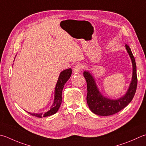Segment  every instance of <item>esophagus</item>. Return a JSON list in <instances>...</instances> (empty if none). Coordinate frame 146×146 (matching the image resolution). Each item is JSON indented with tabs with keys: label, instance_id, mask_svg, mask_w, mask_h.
<instances>
[{
	"label": "esophagus",
	"instance_id": "esophagus-1",
	"mask_svg": "<svg viewBox=\"0 0 146 146\" xmlns=\"http://www.w3.org/2000/svg\"><path fill=\"white\" fill-rule=\"evenodd\" d=\"M83 66L81 64H77L75 65L73 68V71L74 72H80L81 70H83Z\"/></svg>",
	"mask_w": 146,
	"mask_h": 146
}]
</instances>
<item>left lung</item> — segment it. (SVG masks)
<instances>
[{"label":"left lung","instance_id":"8db88e82","mask_svg":"<svg viewBox=\"0 0 146 146\" xmlns=\"http://www.w3.org/2000/svg\"><path fill=\"white\" fill-rule=\"evenodd\" d=\"M125 47L132 59L133 75L130 87L126 94L122 98L117 100H111L104 98L99 92L96 82L91 74L87 71H85L84 73V76L86 80L87 85V104L90 110L96 115L99 116H110L119 112L132 101L135 95L137 85L136 63L130 48L127 44L125 45Z\"/></svg>","mask_w":146,"mask_h":146}]
</instances>
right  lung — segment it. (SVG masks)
Wrapping results in <instances>:
<instances>
[{
	"label": "right lung",
	"instance_id": "right-lung-1",
	"mask_svg": "<svg viewBox=\"0 0 146 146\" xmlns=\"http://www.w3.org/2000/svg\"><path fill=\"white\" fill-rule=\"evenodd\" d=\"M71 73H72V70H71V68H69V69H67L66 70H64L63 71H62L61 74H60L58 82H57V84L56 86L55 98H54V103L52 105V106H51V109L49 111H47V112L45 113V114H43V113L35 114V113H31L28 112V113L30 114L31 115L38 117V118L46 117V116L52 115L54 114H55L57 111H58L60 106H61V104L62 91V89H63L64 84L70 78Z\"/></svg>",
	"mask_w": 146,
	"mask_h": 146
}]
</instances>
